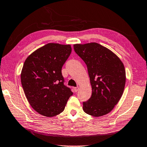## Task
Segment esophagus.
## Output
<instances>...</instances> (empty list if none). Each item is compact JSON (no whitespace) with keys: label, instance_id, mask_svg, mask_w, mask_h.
I'll return each mask as SVG.
<instances>
[{"label":"esophagus","instance_id":"1","mask_svg":"<svg viewBox=\"0 0 147 147\" xmlns=\"http://www.w3.org/2000/svg\"><path fill=\"white\" fill-rule=\"evenodd\" d=\"M78 90H79L78 87H77V88H74V91H75V92H78Z\"/></svg>","mask_w":147,"mask_h":147}]
</instances>
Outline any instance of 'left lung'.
Segmentation results:
<instances>
[{
  "label": "left lung",
  "instance_id": "obj_1",
  "mask_svg": "<svg viewBox=\"0 0 147 147\" xmlns=\"http://www.w3.org/2000/svg\"><path fill=\"white\" fill-rule=\"evenodd\" d=\"M74 48L86 63L92 88L90 98L83 102V109L93 117L109 113L124 91V65L113 52L95 42L74 44Z\"/></svg>",
  "mask_w": 147,
  "mask_h": 147
}]
</instances>
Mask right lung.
<instances>
[{
	"label": "right lung",
	"instance_id": "obj_1",
	"mask_svg": "<svg viewBox=\"0 0 147 147\" xmlns=\"http://www.w3.org/2000/svg\"><path fill=\"white\" fill-rule=\"evenodd\" d=\"M71 52L70 45L49 43L24 61L20 76L22 88L30 105L42 115L51 117L61 113L73 95L61 74Z\"/></svg>",
	"mask_w": 147,
	"mask_h": 147
}]
</instances>
